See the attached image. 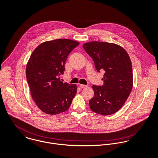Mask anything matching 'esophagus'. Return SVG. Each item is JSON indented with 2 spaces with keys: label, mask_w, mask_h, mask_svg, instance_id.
<instances>
[{
  "label": "esophagus",
  "mask_w": 158,
  "mask_h": 158,
  "mask_svg": "<svg viewBox=\"0 0 158 158\" xmlns=\"http://www.w3.org/2000/svg\"><path fill=\"white\" fill-rule=\"evenodd\" d=\"M79 85H80V86L81 88H87V87H88V86L84 85H81V84H80Z\"/></svg>",
  "instance_id": "esophagus-1"
}]
</instances>
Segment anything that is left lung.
Wrapping results in <instances>:
<instances>
[{
	"label": "left lung",
	"instance_id": "1",
	"mask_svg": "<svg viewBox=\"0 0 158 158\" xmlns=\"http://www.w3.org/2000/svg\"><path fill=\"white\" fill-rule=\"evenodd\" d=\"M83 47L93 59L98 72L104 70V85H93L94 97L91 110L101 115L118 111L125 103L133 86L132 66L130 57L121 46L106 42H89Z\"/></svg>",
	"mask_w": 158,
	"mask_h": 158
}]
</instances>
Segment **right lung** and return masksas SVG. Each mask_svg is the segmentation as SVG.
<instances>
[{"label":"right lung","mask_w":158,"mask_h":158,"mask_svg":"<svg viewBox=\"0 0 158 158\" xmlns=\"http://www.w3.org/2000/svg\"><path fill=\"white\" fill-rule=\"evenodd\" d=\"M79 42L56 39L40 44L27 63L26 75L31 96L43 112L51 115L65 111L77 92L75 84L60 81L67 57Z\"/></svg>","instance_id":"add662e5"}]
</instances>
